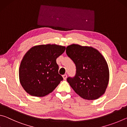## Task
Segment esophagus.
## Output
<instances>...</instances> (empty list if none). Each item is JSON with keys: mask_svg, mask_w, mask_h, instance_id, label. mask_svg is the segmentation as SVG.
Here are the masks:
<instances>
[{"mask_svg": "<svg viewBox=\"0 0 127 127\" xmlns=\"http://www.w3.org/2000/svg\"><path fill=\"white\" fill-rule=\"evenodd\" d=\"M63 79H64V80H66V78H67V74H65L63 75Z\"/></svg>", "mask_w": 127, "mask_h": 127, "instance_id": "esophagus-1", "label": "esophagus"}]
</instances>
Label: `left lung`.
I'll return each mask as SVG.
<instances>
[{"instance_id":"obj_1","label":"left lung","mask_w":127,"mask_h":127,"mask_svg":"<svg viewBox=\"0 0 127 127\" xmlns=\"http://www.w3.org/2000/svg\"><path fill=\"white\" fill-rule=\"evenodd\" d=\"M66 53L76 66L73 77L66 80L76 93L84 99L92 100L105 93L109 80L106 60L99 51L90 46L72 44Z\"/></svg>"}]
</instances>
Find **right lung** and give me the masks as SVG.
Masks as SVG:
<instances>
[{"label":"right lung","mask_w":127,"mask_h":127,"mask_svg":"<svg viewBox=\"0 0 127 127\" xmlns=\"http://www.w3.org/2000/svg\"><path fill=\"white\" fill-rule=\"evenodd\" d=\"M65 50V46L55 44L41 45L32 47L25 54L21 62L19 77L28 94L45 96L63 81L56 59Z\"/></svg>","instance_id":"1"}]
</instances>
